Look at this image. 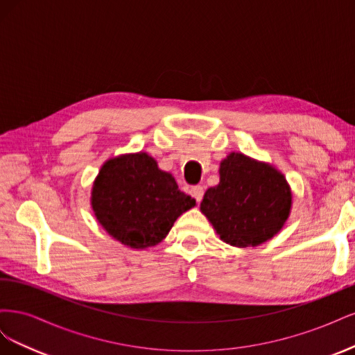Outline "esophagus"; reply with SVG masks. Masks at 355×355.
<instances>
[{
  "label": "esophagus",
  "instance_id": "34e87169",
  "mask_svg": "<svg viewBox=\"0 0 355 355\" xmlns=\"http://www.w3.org/2000/svg\"><path fill=\"white\" fill-rule=\"evenodd\" d=\"M191 196L197 200V202H200L202 200L204 196V188L201 185H196L191 188Z\"/></svg>",
  "mask_w": 355,
  "mask_h": 355
}]
</instances>
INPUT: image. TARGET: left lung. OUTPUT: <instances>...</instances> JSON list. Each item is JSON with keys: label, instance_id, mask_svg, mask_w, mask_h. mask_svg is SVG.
Returning a JSON list of instances; mask_svg holds the SVG:
<instances>
[{"label": "left lung", "instance_id": "1", "mask_svg": "<svg viewBox=\"0 0 355 355\" xmlns=\"http://www.w3.org/2000/svg\"><path fill=\"white\" fill-rule=\"evenodd\" d=\"M219 185L204 194L200 210L222 241L254 247L278 234L292 207V191L282 171L241 153L219 167Z\"/></svg>", "mask_w": 355, "mask_h": 355}]
</instances>
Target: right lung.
<instances>
[{
    "instance_id": "right-lung-1",
    "label": "right lung",
    "mask_w": 355,
    "mask_h": 355,
    "mask_svg": "<svg viewBox=\"0 0 355 355\" xmlns=\"http://www.w3.org/2000/svg\"><path fill=\"white\" fill-rule=\"evenodd\" d=\"M194 206L196 200L146 153L108 159L92 188L96 219L112 239L132 249L163 241L175 220Z\"/></svg>"
}]
</instances>
